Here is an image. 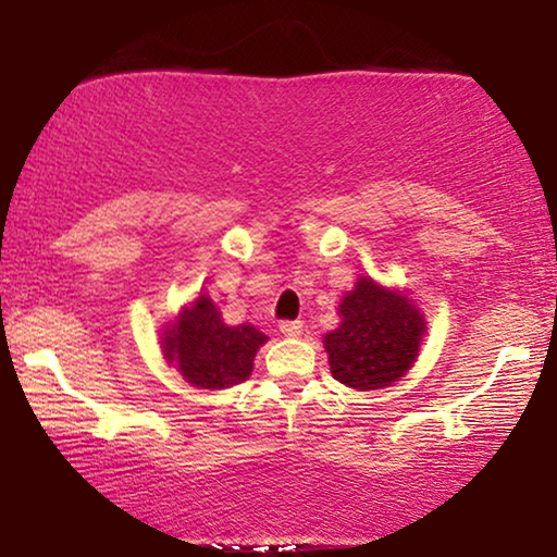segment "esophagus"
Here are the masks:
<instances>
[{"instance_id":"esophagus-1","label":"esophagus","mask_w":557,"mask_h":557,"mask_svg":"<svg viewBox=\"0 0 557 557\" xmlns=\"http://www.w3.org/2000/svg\"><path fill=\"white\" fill-rule=\"evenodd\" d=\"M280 332H282V336H287V338H297L301 334V322H282Z\"/></svg>"}]
</instances>
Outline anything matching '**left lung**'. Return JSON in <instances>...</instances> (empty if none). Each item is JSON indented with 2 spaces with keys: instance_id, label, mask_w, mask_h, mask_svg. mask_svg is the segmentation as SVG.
<instances>
[{
  "instance_id": "8db88e82",
  "label": "left lung",
  "mask_w": 557,
  "mask_h": 557,
  "mask_svg": "<svg viewBox=\"0 0 557 557\" xmlns=\"http://www.w3.org/2000/svg\"><path fill=\"white\" fill-rule=\"evenodd\" d=\"M338 324L324 336L332 375L346 388L379 391L400 381L418 361L425 314L410 295L358 277L338 305Z\"/></svg>"
}]
</instances>
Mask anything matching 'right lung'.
Masks as SVG:
<instances>
[{
  "instance_id": "obj_1",
  "label": "right lung",
  "mask_w": 557,
  "mask_h": 557,
  "mask_svg": "<svg viewBox=\"0 0 557 557\" xmlns=\"http://www.w3.org/2000/svg\"><path fill=\"white\" fill-rule=\"evenodd\" d=\"M265 342L268 336L252 324H225L219 305L206 292L162 329L164 361L201 391H223L248 381Z\"/></svg>"
}]
</instances>
